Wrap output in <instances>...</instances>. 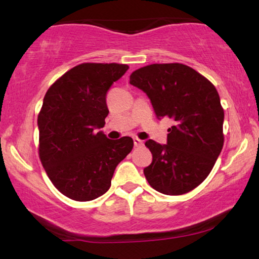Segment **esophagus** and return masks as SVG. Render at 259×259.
<instances>
[{
  "mask_svg": "<svg viewBox=\"0 0 259 259\" xmlns=\"http://www.w3.org/2000/svg\"><path fill=\"white\" fill-rule=\"evenodd\" d=\"M143 145H144V141L143 140L138 139V138H134V146L139 147V146H143Z\"/></svg>",
  "mask_w": 259,
  "mask_h": 259,
  "instance_id": "obj_1",
  "label": "esophagus"
}]
</instances>
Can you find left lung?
<instances>
[{"mask_svg":"<svg viewBox=\"0 0 259 259\" xmlns=\"http://www.w3.org/2000/svg\"><path fill=\"white\" fill-rule=\"evenodd\" d=\"M130 83L146 93L155 115L172 119L167 143L148 139L153 159L144 168L158 192L179 196L205 180L221 154L224 111L215 87L182 63H154L137 69Z\"/></svg>","mask_w":259,"mask_h":259,"instance_id":"1","label":"left lung"}]
</instances>
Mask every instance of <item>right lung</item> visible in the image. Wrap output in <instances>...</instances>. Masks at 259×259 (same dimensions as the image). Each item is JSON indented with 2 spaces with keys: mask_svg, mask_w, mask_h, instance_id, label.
<instances>
[{
  "mask_svg": "<svg viewBox=\"0 0 259 259\" xmlns=\"http://www.w3.org/2000/svg\"><path fill=\"white\" fill-rule=\"evenodd\" d=\"M118 63H82L63 74L45 95L37 116L38 154L49 179L77 201L97 199L111 186L115 167L132 151L133 139H108L106 94L127 72Z\"/></svg>",
  "mask_w": 259,
  "mask_h": 259,
  "instance_id": "1",
  "label": "right lung"
}]
</instances>
